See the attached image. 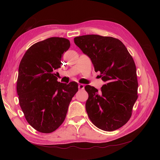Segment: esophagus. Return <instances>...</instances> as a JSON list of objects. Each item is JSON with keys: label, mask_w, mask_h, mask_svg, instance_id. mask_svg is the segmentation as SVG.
I'll use <instances>...</instances> for the list:
<instances>
[{"label": "esophagus", "mask_w": 160, "mask_h": 160, "mask_svg": "<svg viewBox=\"0 0 160 160\" xmlns=\"http://www.w3.org/2000/svg\"><path fill=\"white\" fill-rule=\"evenodd\" d=\"M84 88H85V86H84V85H83V84L79 83V84L78 85V88H79V89H84Z\"/></svg>", "instance_id": "1"}]
</instances>
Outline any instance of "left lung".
<instances>
[{
  "label": "left lung",
  "instance_id": "8db88e82",
  "mask_svg": "<svg viewBox=\"0 0 160 160\" xmlns=\"http://www.w3.org/2000/svg\"><path fill=\"white\" fill-rule=\"evenodd\" d=\"M75 45L88 55L105 84L100 93L85 86L89 94L86 111L97 128L111 132L122 127L132 116L138 99L136 67L123 42L111 37L88 35L74 38Z\"/></svg>",
  "mask_w": 160,
  "mask_h": 160
}]
</instances>
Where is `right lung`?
I'll return each instance as SVG.
<instances>
[{"instance_id": "1", "label": "right lung", "mask_w": 160, "mask_h": 160, "mask_svg": "<svg viewBox=\"0 0 160 160\" xmlns=\"http://www.w3.org/2000/svg\"><path fill=\"white\" fill-rule=\"evenodd\" d=\"M69 47L65 38H47L28 48L19 65V104L27 122L39 132L49 133L60 126L78 91L76 82L60 83L56 77L63 53Z\"/></svg>"}]
</instances>
